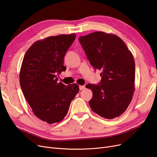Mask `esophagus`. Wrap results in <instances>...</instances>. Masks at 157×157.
Returning a JSON list of instances; mask_svg holds the SVG:
<instances>
[{"label":"esophagus","mask_w":157,"mask_h":157,"mask_svg":"<svg viewBox=\"0 0 157 157\" xmlns=\"http://www.w3.org/2000/svg\"><path fill=\"white\" fill-rule=\"evenodd\" d=\"M79 90H83V89H84L85 88V86L84 85H79Z\"/></svg>","instance_id":"obj_1"}]
</instances>
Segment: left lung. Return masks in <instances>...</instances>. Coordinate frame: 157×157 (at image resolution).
I'll list each match as a JSON object with an SVG mask.
<instances>
[{
  "label": "left lung",
  "instance_id": "1",
  "mask_svg": "<svg viewBox=\"0 0 157 157\" xmlns=\"http://www.w3.org/2000/svg\"><path fill=\"white\" fill-rule=\"evenodd\" d=\"M79 41L90 65L101 71L99 83L86 85L92 91L91 109L107 119L118 117L129 106L135 90L132 53L119 37L102 32L81 36Z\"/></svg>",
  "mask_w": 157,
  "mask_h": 157
}]
</instances>
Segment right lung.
<instances>
[{"label":"right lung","instance_id":"1","mask_svg":"<svg viewBox=\"0 0 157 157\" xmlns=\"http://www.w3.org/2000/svg\"><path fill=\"white\" fill-rule=\"evenodd\" d=\"M75 39L73 33L38 40L23 58L19 77L23 94L34 114L50 124L64 118L79 90L77 84L66 86L57 78L66 71L64 57Z\"/></svg>","mask_w":157,"mask_h":157}]
</instances>
